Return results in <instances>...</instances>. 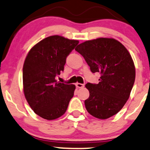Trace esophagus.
I'll use <instances>...</instances> for the list:
<instances>
[{"label":"esophagus","instance_id":"esophagus-1","mask_svg":"<svg viewBox=\"0 0 150 150\" xmlns=\"http://www.w3.org/2000/svg\"><path fill=\"white\" fill-rule=\"evenodd\" d=\"M75 85H76V88H82L84 87L83 84L79 83H77L76 84H75Z\"/></svg>","mask_w":150,"mask_h":150}]
</instances>
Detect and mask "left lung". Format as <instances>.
I'll list each match as a JSON object with an SVG mask.
<instances>
[{"label": "left lung", "instance_id": "1", "mask_svg": "<svg viewBox=\"0 0 150 150\" xmlns=\"http://www.w3.org/2000/svg\"><path fill=\"white\" fill-rule=\"evenodd\" d=\"M93 73L99 72V83H87L90 96L86 110L98 119L113 116L129 99L135 80V67L128 50L113 38H100L77 46Z\"/></svg>", "mask_w": 150, "mask_h": 150}]
</instances>
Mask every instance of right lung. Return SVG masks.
Masks as SVG:
<instances>
[{
  "instance_id": "1",
  "label": "right lung",
  "mask_w": 150,
  "mask_h": 150,
  "mask_svg": "<svg viewBox=\"0 0 150 150\" xmlns=\"http://www.w3.org/2000/svg\"><path fill=\"white\" fill-rule=\"evenodd\" d=\"M60 35L46 38L35 45L26 56L23 68V91L35 114L48 120L61 117L74 95L75 85L55 80L64 70L66 58L78 44Z\"/></svg>"
}]
</instances>
